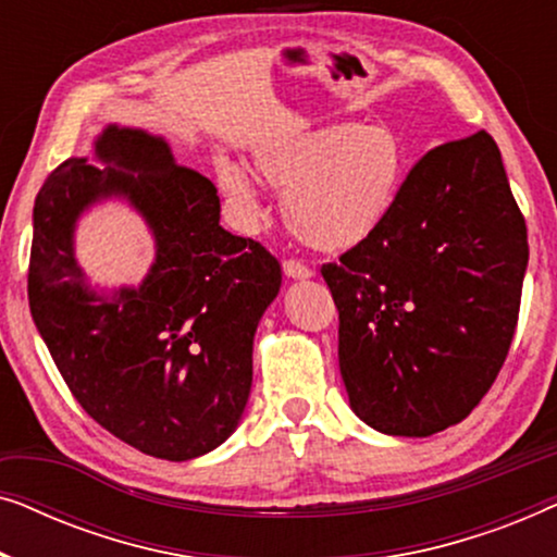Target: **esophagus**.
<instances>
[{
    "mask_svg": "<svg viewBox=\"0 0 557 557\" xmlns=\"http://www.w3.org/2000/svg\"><path fill=\"white\" fill-rule=\"evenodd\" d=\"M284 273L288 278H311V276H314V271H311L304 261H296V258H286Z\"/></svg>",
    "mask_w": 557,
    "mask_h": 557,
    "instance_id": "esophagus-1",
    "label": "esophagus"
}]
</instances>
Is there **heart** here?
Returning a JSON list of instances; mask_svg holds the SVG:
<instances>
[{"instance_id": "1", "label": "heart", "mask_w": 557, "mask_h": 557, "mask_svg": "<svg viewBox=\"0 0 557 557\" xmlns=\"http://www.w3.org/2000/svg\"><path fill=\"white\" fill-rule=\"evenodd\" d=\"M250 170L284 189V218L319 250H347L391 220L408 177V151L387 124H326L265 136ZM218 185L238 208L256 210V187L238 166H220Z\"/></svg>"}]
</instances>
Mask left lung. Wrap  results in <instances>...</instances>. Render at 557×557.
<instances>
[{
  "instance_id": "1",
  "label": "left lung",
  "mask_w": 557,
  "mask_h": 557,
  "mask_svg": "<svg viewBox=\"0 0 557 557\" xmlns=\"http://www.w3.org/2000/svg\"><path fill=\"white\" fill-rule=\"evenodd\" d=\"M528 256V227L490 134L418 159L391 220L322 265L355 413L387 436L461 423L507 360Z\"/></svg>"
}]
</instances>
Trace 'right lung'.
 Returning a JSON list of instances; mask_svg holds the SVG:
<instances>
[{
  "mask_svg": "<svg viewBox=\"0 0 557 557\" xmlns=\"http://www.w3.org/2000/svg\"><path fill=\"white\" fill-rule=\"evenodd\" d=\"M94 162L50 172L33 210L27 296L35 326L73 398L98 425L166 461L218 448L246 410L253 334L276 299L281 265L220 225L215 185L174 162L141 128L109 126ZM124 196L156 233L139 289L90 293L72 256L74 220Z\"/></svg>",
  "mask_w": 557,
  "mask_h": 557,
  "instance_id": "1",
  "label": "right lung"
}]
</instances>
